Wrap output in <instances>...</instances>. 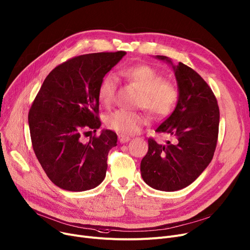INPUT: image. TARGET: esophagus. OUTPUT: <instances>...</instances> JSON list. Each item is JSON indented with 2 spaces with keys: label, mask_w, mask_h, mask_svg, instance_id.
<instances>
[{
  "label": "esophagus",
  "mask_w": 250,
  "mask_h": 250,
  "mask_svg": "<svg viewBox=\"0 0 250 250\" xmlns=\"http://www.w3.org/2000/svg\"><path fill=\"white\" fill-rule=\"evenodd\" d=\"M129 140H130L129 137H126V136H124V135H119V141H120V143H122V144L127 143Z\"/></svg>",
  "instance_id": "obj_1"
}]
</instances>
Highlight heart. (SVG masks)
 Masks as SVG:
<instances>
[{
  "mask_svg": "<svg viewBox=\"0 0 250 250\" xmlns=\"http://www.w3.org/2000/svg\"><path fill=\"white\" fill-rule=\"evenodd\" d=\"M121 73L142 91L138 105L145 108L154 118L164 119L176 107L180 95L178 86L174 82L165 80L164 75L153 66L131 65L123 68ZM118 87L119 78L113 72L104 75L97 89L99 104L104 106L111 105ZM146 123L147 116L146 114L125 109L115 110L105 119V125L109 129L123 135L137 134Z\"/></svg>",
  "mask_w": 250,
  "mask_h": 250,
  "instance_id": "1",
  "label": "heart"
}]
</instances>
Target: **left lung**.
<instances>
[{
    "label": "left lung",
    "instance_id": "left-lung-1",
    "mask_svg": "<svg viewBox=\"0 0 250 250\" xmlns=\"http://www.w3.org/2000/svg\"><path fill=\"white\" fill-rule=\"evenodd\" d=\"M172 65L179 88L175 110L156 129L171 138L166 145L147 140L141 162L144 181L154 189L173 192L189 186L210 164L217 145L219 107L212 89L184 63L157 55Z\"/></svg>",
    "mask_w": 250,
    "mask_h": 250
}]
</instances>
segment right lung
Returning <instances> with one entry per match:
<instances>
[{"label": "right lung", "instance_id": "add662e5", "mask_svg": "<svg viewBox=\"0 0 250 250\" xmlns=\"http://www.w3.org/2000/svg\"><path fill=\"white\" fill-rule=\"evenodd\" d=\"M126 54L125 51L73 57L48 74L29 110L33 149L48 178L59 188L81 192L95 188L105 178L107 155L118 136L96 131L99 82Z\"/></svg>", "mask_w": 250, "mask_h": 250}]
</instances>
